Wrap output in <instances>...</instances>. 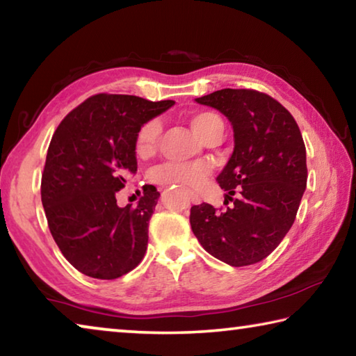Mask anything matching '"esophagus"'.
I'll return each mask as SVG.
<instances>
[{
    "label": "esophagus",
    "instance_id": "esophagus-1",
    "mask_svg": "<svg viewBox=\"0 0 356 356\" xmlns=\"http://www.w3.org/2000/svg\"><path fill=\"white\" fill-rule=\"evenodd\" d=\"M188 196H190V200H191L193 204H201V197L197 196L195 191H188Z\"/></svg>",
    "mask_w": 356,
    "mask_h": 356
}]
</instances>
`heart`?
Returning a JSON list of instances; mask_svg holds the SVG:
<instances>
[{
    "label": "heart",
    "instance_id": "obj_1",
    "mask_svg": "<svg viewBox=\"0 0 356 356\" xmlns=\"http://www.w3.org/2000/svg\"><path fill=\"white\" fill-rule=\"evenodd\" d=\"M195 134L202 138L213 124L221 122L215 113L197 111L190 119ZM161 134V124L156 119L144 122L135 136V152L138 156H149L155 152ZM209 174V168L204 163H176L170 161L156 168L152 177L156 184L166 186H196Z\"/></svg>",
    "mask_w": 356,
    "mask_h": 356
}]
</instances>
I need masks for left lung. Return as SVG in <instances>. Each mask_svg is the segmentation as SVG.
<instances>
[{
	"instance_id": "1",
	"label": "left lung",
	"mask_w": 356,
	"mask_h": 356,
	"mask_svg": "<svg viewBox=\"0 0 356 356\" xmlns=\"http://www.w3.org/2000/svg\"><path fill=\"white\" fill-rule=\"evenodd\" d=\"M231 120L234 152L216 182L234 206L202 202L190 225L202 248L232 267L261 262L292 227L308 180L303 136L278 100L256 89H220L196 99ZM238 192V200L232 196ZM226 200V201H227Z\"/></svg>"
}]
</instances>
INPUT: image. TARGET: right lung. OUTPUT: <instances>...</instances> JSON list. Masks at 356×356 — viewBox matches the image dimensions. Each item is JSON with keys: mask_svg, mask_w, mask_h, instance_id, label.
<instances>
[{"mask_svg": "<svg viewBox=\"0 0 356 356\" xmlns=\"http://www.w3.org/2000/svg\"><path fill=\"white\" fill-rule=\"evenodd\" d=\"M172 105L95 94L53 134L42 172V206L63 256L83 275L116 280L143 261L160 193L144 190L135 207H119L116 195L136 174L138 130Z\"/></svg>", "mask_w": 356, "mask_h": 356, "instance_id": "right-lung-1", "label": "right lung"}]
</instances>
